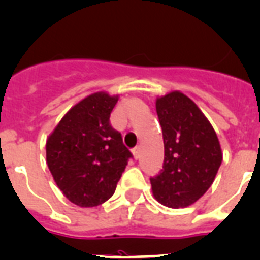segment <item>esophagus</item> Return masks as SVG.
I'll list each match as a JSON object with an SVG mask.
<instances>
[{"instance_id": "obj_1", "label": "esophagus", "mask_w": 260, "mask_h": 260, "mask_svg": "<svg viewBox=\"0 0 260 260\" xmlns=\"http://www.w3.org/2000/svg\"><path fill=\"white\" fill-rule=\"evenodd\" d=\"M139 155H141V149H139L138 146V147H134V149H133V156H134L135 159H138Z\"/></svg>"}]
</instances>
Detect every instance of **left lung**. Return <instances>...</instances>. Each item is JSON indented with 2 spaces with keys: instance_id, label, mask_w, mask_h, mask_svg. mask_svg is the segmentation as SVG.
I'll return each mask as SVG.
<instances>
[{
  "instance_id": "obj_1",
  "label": "left lung",
  "mask_w": 260,
  "mask_h": 260,
  "mask_svg": "<svg viewBox=\"0 0 260 260\" xmlns=\"http://www.w3.org/2000/svg\"><path fill=\"white\" fill-rule=\"evenodd\" d=\"M164 134V170L150 178L154 198L183 209L210 188L222 164L219 139L209 119L186 94L174 90L155 101Z\"/></svg>"
}]
</instances>
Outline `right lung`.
<instances>
[{
    "label": "right lung",
    "instance_id": "right-lung-1",
    "mask_svg": "<svg viewBox=\"0 0 260 260\" xmlns=\"http://www.w3.org/2000/svg\"><path fill=\"white\" fill-rule=\"evenodd\" d=\"M118 95L98 91L70 109L46 139V164L62 194L79 207L113 197L132 153L111 127Z\"/></svg>",
    "mask_w": 260,
    "mask_h": 260
}]
</instances>
